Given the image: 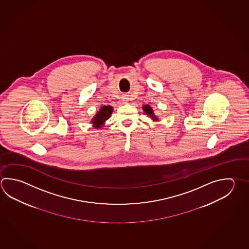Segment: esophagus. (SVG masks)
Wrapping results in <instances>:
<instances>
[{"instance_id":"obj_1","label":"esophagus","mask_w":249,"mask_h":249,"mask_svg":"<svg viewBox=\"0 0 249 249\" xmlns=\"http://www.w3.org/2000/svg\"><path fill=\"white\" fill-rule=\"evenodd\" d=\"M127 100H128L127 98H124V99H123V102H124V103H127Z\"/></svg>"}]
</instances>
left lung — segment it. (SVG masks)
<instances>
[{
    "label": "left lung",
    "instance_id": "1",
    "mask_svg": "<svg viewBox=\"0 0 249 249\" xmlns=\"http://www.w3.org/2000/svg\"><path fill=\"white\" fill-rule=\"evenodd\" d=\"M142 108V110H143V112H144L146 115H148L149 117L151 118L152 121H154V122H159L160 121V119L158 118V116H156L155 113L153 112V109L150 107V105H144Z\"/></svg>",
    "mask_w": 249,
    "mask_h": 249
}]
</instances>
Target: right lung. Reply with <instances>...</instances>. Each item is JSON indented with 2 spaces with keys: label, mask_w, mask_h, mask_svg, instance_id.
I'll return each instance as SVG.
<instances>
[{
  "label": "right lung",
  "mask_w": 249,
  "mask_h": 249,
  "mask_svg": "<svg viewBox=\"0 0 249 249\" xmlns=\"http://www.w3.org/2000/svg\"><path fill=\"white\" fill-rule=\"evenodd\" d=\"M113 107L111 106H103L99 108V111L94 115L91 119V124L94 128H101L105 126V123L109 118L111 117V114L113 113Z\"/></svg>",
  "instance_id": "obj_1"
}]
</instances>
